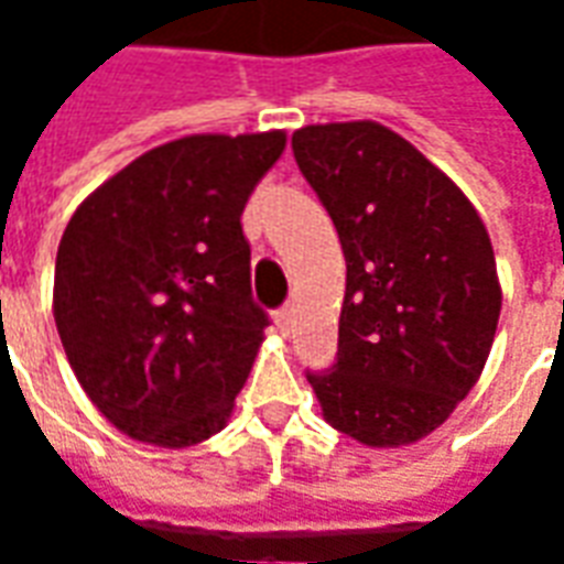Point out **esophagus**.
<instances>
[{
	"instance_id": "1",
	"label": "esophagus",
	"mask_w": 564,
	"mask_h": 564,
	"mask_svg": "<svg viewBox=\"0 0 564 564\" xmlns=\"http://www.w3.org/2000/svg\"><path fill=\"white\" fill-rule=\"evenodd\" d=\"M290 319H293V307H290V305H283V307H278V311H274V326H278L281 332L290 329Z\"/></svg>"
}]
</instances>
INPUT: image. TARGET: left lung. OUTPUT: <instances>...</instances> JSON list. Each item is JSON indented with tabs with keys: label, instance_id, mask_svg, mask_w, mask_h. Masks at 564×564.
<instances>
[{
	"label": "left lung",
	"instance_id": "8db88e82",
	"mask_svg": "<svg viewBox=\"0 0 564 564\" xmlns=\"http://www.w3.org/2000/svg\"><path fill=\"white\" fill-rule=\"evenodd\" d=\"M293 156L347 259L338 354L307 383L344 435L420 441L471 392L496 338L501 286L484 220L411 141L371 120L299 129Z\"/></svg>",
	"mask_w": 564,
	"mask_h": 564
}]
</instances>
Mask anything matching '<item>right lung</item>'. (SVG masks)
Listing matches in <instances>:
<instances>
[{
	"mask_svg": "<svg viewBox=\"0 0 564 564\" xmlns=\"http://www.w3.org/2000/svg\"><path fill=\"white\" fill-rule=\"evenodd\" d=\"M283 144V132L169 141L72 214L56 332L90 402L129 437L193 447L232 414L269 326L241 214Z\"/></svg>",
	"mask_w": 564,
	"mask_h": 564,
	"instance_id": "right-lung-1",
	"label": "right lung"
}]
</instances>
